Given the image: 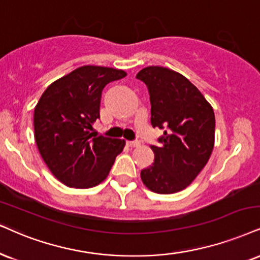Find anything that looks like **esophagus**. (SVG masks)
<instances>
[{
    "mask_svg": "<svg viewBox=\"0 0 260 260\" xmlns=\"http://www.w3.org/2000/svg\"><path fill=\"white\" fill-rule=\"evenodd\" d=\"M127 145H129L130 147H139L140 142L139 141H129V142H127Z\"/></svg>",
    "mask_w": 260,
    "mask_h": 260,
    "instance_id": "esophagus-1",
    "label": "esophagus"
}]
</instances>
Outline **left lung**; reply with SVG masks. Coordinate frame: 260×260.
Wrapping results in <instances>:
<instances>
[{
    "label": "left lung",
    "mask_w": 260,
    "mask_h": 260,
    "mask_svg": "<svg viewBox=\"0 0 260 260\" xmlns=\"http://www.w3.org/2000/svg\"><path fill=\"white\" fill-rule=\"evenodd\" d=\"M148 88L150 123L164 130L152 146L154 162L141 179L158 194L187 188L207 164L214 146L213 108L194 84L166 67L149 66L136 76Z\"/></svg>",
    "instance_id": "1"
}]
</instances>
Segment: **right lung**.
Wrapping results in <instances>:
<instances>
[{"label":"right lung","instance_id":"right-lung-1","mask_svg":"<svg viewBox=\"0 0 260 260\" xmlns=\"http://www.w3.org/2000/svg\"><path fill=\"white\" fill-rule=\"evenodd\" d=\"M123 70L82 66L52 83L35 107V140L50 172L67 187L100 184L125 146V141L90 133L100 118L101 94Z\"/></svg>","mask_w":260,"mask_h":260}]
</instances>
